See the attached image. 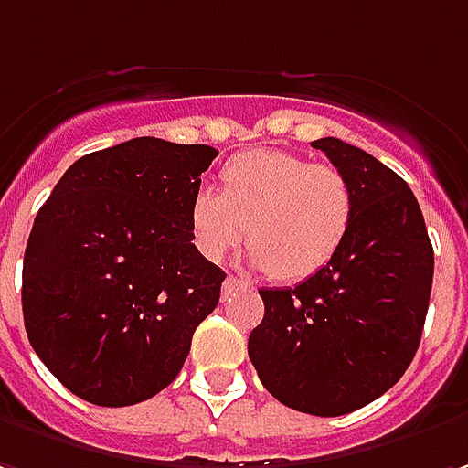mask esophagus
I'll use <instances>...</instances> for the list:
<instances>
[{
    "label": "esophagus",
    "mask_w": 468,
    "mask_h": 468,
    "mask_svg": "<svg viewBox=\"0 0 468 468\" xmlns=\"http://www.w3.org/2000/svg\"><path fill=\"white\" fill-rule=\"evenodd\" d=\"M240 290H250V284L243 282V280H238V277H228V280L222 282V300H230L235 292H240Z\"/></svg>",
    "instance_id": "esophagus-1"
}]
</instances>
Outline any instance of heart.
Returning <instances> with one entry per match:
<instances>
[{"instance_id":"obj_1","label":"heart","mask_w":468,"mask_h":468,"mask_svg":"<svg viewBox=\"0 0 468 468\" xmlns=\"http://www.w3.org/2000/svg\"><path fill=\"white\" fill-rule=\"evenodd\" d=\"M355 218L346 176L287 150H249L219 170V194L194 191L188 235L207 261L249 238L250 264L282 282L314 277L342 249Z\"/></svg>"}]
</instances>
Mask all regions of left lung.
Returning <instances> with one entry per match:
<instances>
[{"instance_id":"1","label":"left lung","mask_w":468,"mask_h":468,"mask_svg":"<svg viewBox=\"0 0 468 468\" xmlns=\"http://www.w3.org/2000/svg\"><path fill=\"white\" fill-rule=\"evenodd\" d=\"M355 194L342 249L298 287L259 290L249 357L284 407L339 417L386 394L414 360L432 290V243L401 176L342 139L314 142Z\"/></svg>"}]
</instances>
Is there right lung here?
<instances>
[{
	"label": "right lung",
	"instance_id": "add662e5",
	"mask_svg": "<svg viewBox=\"0 0 468 468\" xmlns=\"http://www.w3.org/2000/svg\"><path fill=\"white\" fill-rule=\"evenodd\" d=\"M215 157L207 144L129 139L80 157L38 209L23 261L25 331L74 396L129 407L181 373L225 280L186 219Z\"/></svg>",
	"mask_w": 468,
	"mask_h": 468
}]
</instances>
